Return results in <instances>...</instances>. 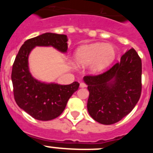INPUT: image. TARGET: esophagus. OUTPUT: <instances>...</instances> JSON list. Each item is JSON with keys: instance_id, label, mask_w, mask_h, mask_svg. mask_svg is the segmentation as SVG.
<instances>
[{"instance_id": "34e87169", "label": "esophagus", "mask_w": 153, "mask_h": 153, "mask_svg": "<svg viewBox=\"0 0 153 153\" xmlns=\"http://www.w3.org/2000/svg\"><path fill=\"white\" fill-rule=\"evenodd\" d=\"M79 86H80L81 88H83V87H86V85L84 83H80V85H79Z\"/></svg>"}]
</instances>
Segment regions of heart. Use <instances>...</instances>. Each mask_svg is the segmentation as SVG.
I'll return each mask as SVG.
<instances>
[{
    "label": "heart",
    "instance_id": "heart-1",
    "mask_svg": "<svg viewBox=\"0 0 153 153\" xmlns=\"http://www.w3.org/2000/svg\"><path fill=\"white\" fill-rule=\"evenodd\" d=\"M117 53V48L113 44L93 43L78 47L74 53V61L78 67L90 66V71L97 74L113 63Z\"/></svg>",
    "mask_w": 153,
    "mask_h": 153
}]
</instances>
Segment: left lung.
I'll return each mask as SVG.
<instances>
[{"label": "left lung", "instance_id": "obj_1", "mask_svg": "<svg viewBox=\"0 0 153 153\" xmlns=\"http://www.w3.org/2000/svg\"><path fill=\"white\" fill-rule=\"evenodd\" d=\"M142 61L133 48L106 72L83 77L90 92L87 110L103 125L122 120L135 107L142 90Z\"/></svg>", "mask_w": 153, "mask_h": 153}]
</instances>
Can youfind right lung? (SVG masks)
<instances>
[{"label":"right lung","mask_w":153,"mask_h":153,"mask_svg":"<svg viewBox=\"0 0 153 153\" xmlns=\"http://www.w3.org/2000/svg\"><path fill=\"white\" fill-rule=\"evenodd\" d=\"M67 41V35L43 33L24 42L16 56L11 74L14 99L19 107L36 120L48 121L59 117L79 83L60 85L35 79L29 70L30 53L35 47H53L65 53Z\"/></svg>","instance_id":"right-lung-1"}]
</instances>
